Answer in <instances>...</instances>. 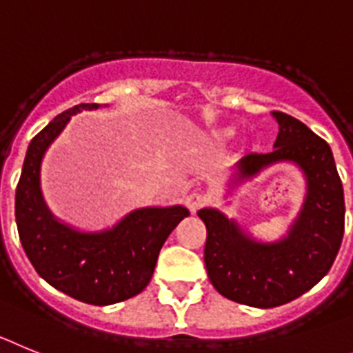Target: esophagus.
I'll use <instances>...</instances> for the list:
<instances>
[{"mask_svg": "<svg viewBox=\"0 0 353 353\" xmlns=\"http://www.w3.org/2000/svg\"><path fill=\"white\" fill-rule=\"evenodd\" d=\"M185 204L190 208L192 211H197L199 208H202L206 204V195L201 194V192H194V194H190L185 197Z\"/></svg>", "mask_w": 353, "mask_h": 353, "instance_id": "esophagus-1", "label": "esophagus"}]
</instances>
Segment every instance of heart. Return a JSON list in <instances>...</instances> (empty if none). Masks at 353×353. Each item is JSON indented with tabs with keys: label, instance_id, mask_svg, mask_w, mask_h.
<instances>
[{
	"label": "heart",
	"instance_id": "1",
	"mask_svg": "<svg viewBox=\"0 0 353 353\" xmlns=\"http://www.w3.org/2000/svg\"><path fill=\"white\" fill-rule=\"evenodd\" d=\"M225 134H228V137H229V134H231V131H228V133H225Z\"/></svg>",
	"mask_w": 353,
	"mask_h": 353
}]
</instances>
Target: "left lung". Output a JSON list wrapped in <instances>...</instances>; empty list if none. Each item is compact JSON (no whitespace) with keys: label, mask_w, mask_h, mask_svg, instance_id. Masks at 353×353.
Returning a JSON list of instances; mask_svg holds the SVG:
<instances>
[{"label":"left lung","mask_w":353,"mask_h":353,"mask_svg":"<svg viewBox=\"0 0 353 353\" xmlns=\"http://www.w3.org/2000/svg\"><path fill=\"white\" fill-rule=\"evenodd\" d=\"M274 151L247 154L236 163L232 185L277 163H293L305 179V199L288 234L259 241L214 208L197 211L206 223L204 263L214 290L250 307H277L299 299L327 275L345 232V195L329 143L283 112ZM231 185V188H232Z\"/></svg>","instance_id":"1"}]
</instances>
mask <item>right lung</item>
<instances>
[{
  "label": "right lung",
  "mask_w": 353,
  "mask_h": 353,
  "mask_svg": "<svg viewBox=\"0 0 353 353\" xmlns=\"http://www.w3.org/2000/svg\"><path fill=\"white\" fill-rule=\"evenodd\" d=\"M97 108L101 104L92 103L65 110L30 142L15 190V222L24 252L46 283L85 304L110 305L143 291L165 240L190 211L140 208L96 232L70 228L49 211L41 190L46 151L72 115Z\"/></svg>",
  "instance_id": "obj_1"
}]
</instances>
